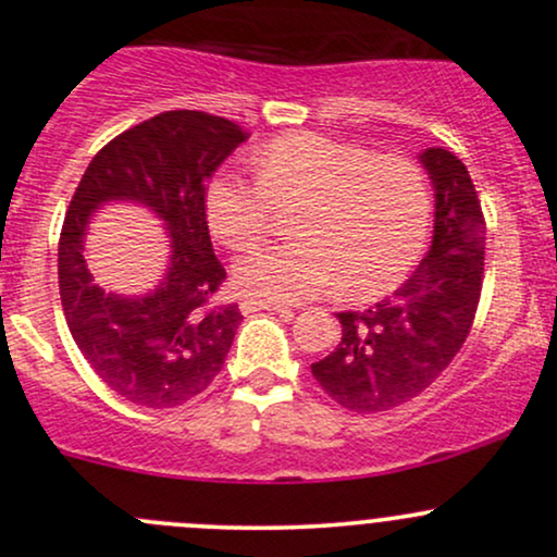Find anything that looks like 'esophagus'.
<instances>
[{"instance_id":"obj_1","label":"esophagus","mask_w":557,"mask_h":557,"mask_svg":"<svg viewBox=\"0 0 557 557\" xmlns=\"http://www.w3.org/2000/svg\"><path fill=\"white\" fill-rule=\"evenodd\" d=\"M243 314H253V311H277V314H293L290 309L283 304H270V300H257V298H243L240 300Z\"/></svg>"}]
</instances>
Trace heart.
<instances>
[{"mask_svg":"<svg viewBox=\"0 0 557 557\" xmlns=\"http://www.w3.org/2000/svg\"><path fill=\"white\" fill-rule=\"evenodd\" d=\"M259 181L222 170L207 185V216L233 251L272 235L274 209L298 207V240L240 261L235 285L261 300H304L337 285L350 300L395 290L424 253L432 185L417 159L322 133H285L253 154Z\"/></svg>","mask_w":557,"mask_h":557,"instance_id":"b5f03b06","label":"heart"}]
</instances>
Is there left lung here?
Wrapping results in <instances>:
<instances>
[{"mask_svg": "<svg viewBox=\"0 0 557 557\" xmlns=\"http://www.w3.org/2000/svg\"><path fill=\"white\" fill-rule=\"evenodd\" d=\"M421 162L437 198L430 253L389 298L341 311L335 350L311 363L319 387L356 413L424 393L461 350L482 296L484 214L469 170L447 149H426Z\"/></svg>", "mask_w": 557, "mask_h": 557, "instance_id": "1", "label": "left lung"}]
</instances>
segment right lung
<instances>
[{
	"label": "right lung",
	"mask_w": 557,
	"mask_h": 557,
	"mask_svg": "<svg viewBox=\"0 0 557 557\" xmlns=\"http://www.w3.org/2000/svg\"><path fill=\"white\" fill-rule=\"evenodd\" d=\"M243 140L216 114L162 112L99 149L70 201L57 253L70 335L101 382L136 406H183L225 367L243 314L216 300L227 272L209 238L207 181ZM112 197L146 202L171 230V272L144 299L104 294L82 259L87 216Z\"/></svg>",
	"instance_id": "1"
}]
</instances>
